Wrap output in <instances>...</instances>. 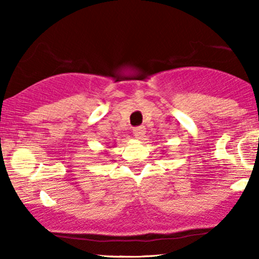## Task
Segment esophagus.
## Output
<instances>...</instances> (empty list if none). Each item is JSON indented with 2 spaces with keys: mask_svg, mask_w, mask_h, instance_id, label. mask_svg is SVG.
I'll return each mask as SVG.
<instances>
[{
  "mask_svg": "<svg viewBox=\"0 0 259 259\" xmlns=\"http://www.w3.org/2000/svg\"><path fill=\"white\" fill-rule=\"evenodd\" d=\"M133 133H134V136H135L136 139L141 140V139L144 138V136H145V133H146V129H145V126H138V127H134Z\"/></svg>",
  "mask_w": 259,
  "mask_h": 259,
  "instance_id": "esophagus-1",
  "label": "esophagus"
}]
</instances>
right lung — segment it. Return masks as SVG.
<instances>
[{"mask_svg": "<svg viewBox=\"0 0 259 259\" xmlns=\"http://www.w3.org/2000/svg\"><path fill=\"white\" fill-rule=\"evenodd\" d=\"M111 147H112V146H111Z\"/></svg>", "mask_w": 259, "mask_h": 259, "instance_id": "add662e5", "label": "right lung"}]
</instances>
